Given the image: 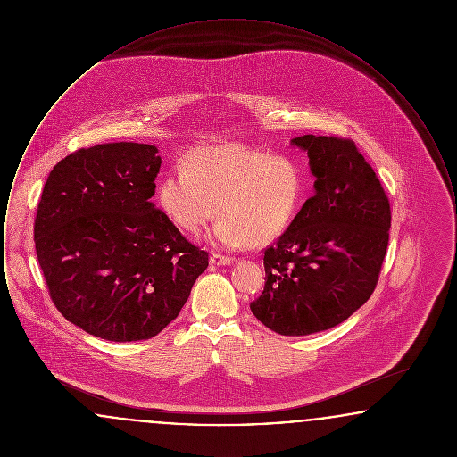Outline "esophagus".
Returning a JSON list of instances; mask_svg holds the SVG:
<instances>
[{"label": "esophagus", "mask_w": 457, "mask_h": 457, "mask_svg": "<svg viewBox=\"0 0 457 457\" xmlns=\"http://www.w3.org/2000/svg\"><path fill=\"white\" fill-rule=\"evenodd\" d=\"M211 263H212V265H218V267H222V265H231L233 259H231V257H224V255H218V253H212Z\"/></svg>", "instance_id": "obj_1"}]
</instances>
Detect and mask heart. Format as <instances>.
Wrapping results in <instances>:
<instances>
[{
  "label": "heart",
  "mask_w": 457,
  "mask_h": 457,
  "mask_svg": "<svg viewBox=\"0 0 457 457\" xmlns=\"http://www.w3.org/2000/svg\"><path fill=\"white\" fill-rule=\"evenodd\" d=\"M302 166L289 155L239 144L200 147L157 185L161 211L196 235L216 216L212 243L239 248L279 237L303 200Z\"/></svg>",
  "instance_id": "obj_1"
}]
</instances>
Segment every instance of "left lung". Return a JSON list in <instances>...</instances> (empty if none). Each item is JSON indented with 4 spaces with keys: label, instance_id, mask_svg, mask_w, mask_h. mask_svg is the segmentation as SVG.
Listing matches in <instances>:
<instances>
[{
    "label": "left lung",
    "instance_id": "1",
    "mask_svg": "<svg viewBox=\"0 0 457 457\" xmlns=\"http://www.w3.org/2000/svg\"><path fill=\"white\" fill-rule=\"evenodd\" d=\"M291 145L308 154L315 194L265 248V286L250 308L281 336H308L367 303L387 252L391 204L353 140L303 135Z\"/></svg>",
    "mask_w": 457,
    "mask_h": 457
}]
</instances>
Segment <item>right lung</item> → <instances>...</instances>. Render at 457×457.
Instances as JSON below:
<instances>
[{"instance_id":"1","label":"right lung","mask_w":457,"mask_h":457,"mask_svg":"<svg viewBox=\"0 0 457 457\" xmlns=\"http://www.w3.org/2000/svg\"><path fill=\"white\" fill-rule=\"evenodd\" d=\"M159 168L155 145L112 142L66 155L44 185L34 241L49 296L96 337L157 336L209 265L155 209Z\"/></svg>"}]
</instances>
